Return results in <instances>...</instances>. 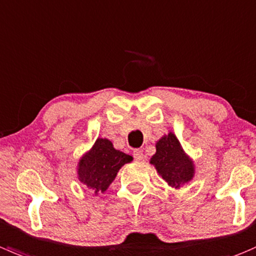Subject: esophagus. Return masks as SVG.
Masks as SVG:
<instances>
[{
    "label": "esophagus",
    "instance_id": "34e87169",
    "mask_svg": "<svg viewBox=\"0 0 256 256\" xmlns=\"http://www.w3.org/2000/svg\"><path fill=\"white\" fill-rule=\"evenodd\" d=\"M134 158H135V160H138V161L144 160V152H142V150H138V148H136V150H134Z\"/></svg>",
    "mask_w": 256,
    "mask_h": 256
}]
</instances>
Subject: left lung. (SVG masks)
Segmentation results:
<instances>
[{"mask_svg": "<svg viewBox=\"0 0 256 256\" xmlns=\"http://www.w3.org/2000/svg\"><path fill=\"white\" fill-rule=\"evenodd\" d=\"M150 162L155 166L158 175L175 188L194 178V162L186 155L172 132L162 136L156 142V154L151 158Z\"/></svg>", "mask_w": 256, "mask_h": 256, "instance_id": "1", "label": "left lung"}]
</instances>
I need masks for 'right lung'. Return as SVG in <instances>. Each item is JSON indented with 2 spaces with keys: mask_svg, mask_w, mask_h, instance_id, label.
<instances>
[{
  "mask_svg": "<svg viewBox=\"0 0 256 256\" xmlns=\"http://www.w3.org/2000/svg\"><path fill=\"white\" fill-rule=\"evenodd\" d=\"M131 161L132 156L116 150L108 138H98L91 150L78 161V180L88 188H92L95 195L105 192L115 180L118 170Z\"/></svg>",
  "mask_w": 256,
  "mask_h": 256,
  "instance_id": "obj_1",
  "label": "right lung"
}]
</instances>
